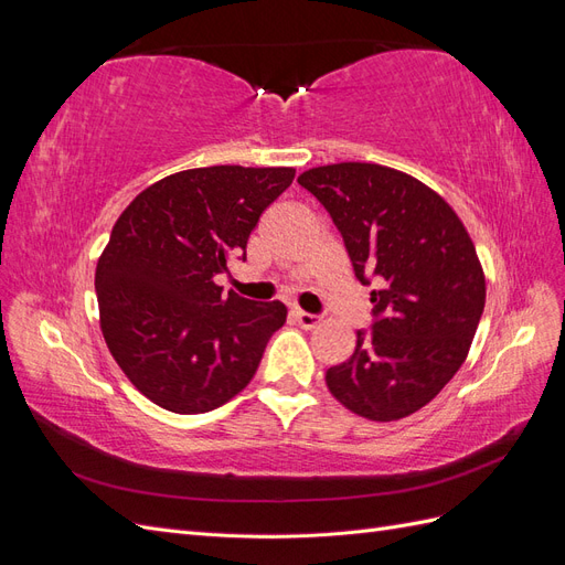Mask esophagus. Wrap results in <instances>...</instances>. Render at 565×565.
<instances>
[{
	"mask_svg": "<svg viewBox=\"0 0 565 565\" xmlns=\"http://www.w3.org/2000/svg\"><path fill=\"white\" fill-rule=\"evenodd\" d=\"M292 318L301 324L303 330H311V328H316V324L320 322V318L316 316V313H309V311H301V309H295L292 311Z\"/></svg>",
	"mask_w": 565,
	"mask_h": 565,
	"instance_id": "esophagus-1",
	"label": "esophagus"
}]
</instances>
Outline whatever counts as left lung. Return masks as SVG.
Listing matches in <instances>:
<instances>
[{
  "label": "left lung",
  "mask_w": 565,
  "mask_h": 565,
  "mask_svg": "<svg viewBox=\"0 0 565 565\" xmlns=\"http://www.w3.org/2000/svg\"><path fill=\"white\" fill-rule=\"evenodd\" d=\"M334 221L355 278L372 285L370 330L328 370L332 396L372 422L417 413L465 363L486 278L459 216L391 167L341 162L299 177Z\"/></svg>",
  "instance_id": "obj_1"
}]
</instances>
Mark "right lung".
Here are the masks:
<instances>
[{
    "instance_id": "obj_1",
    "label": "right lung",
    "mask_w": 565,
    "mask_h": 565,
    "mask_svg": "<svg viewBox=\"0 0 565 565\" xmlns=\"http://www.w3.org/2000/svg\"><path fill=\"white\" fill-rule=\"evenodd\" d=\"M295 179L287 167H200L146 188L119 214L96 266L106 344L146 398L179 415L228 403L254 377L280 301L221 295L259 216Z\"/></svg>"
}]
</instances>
